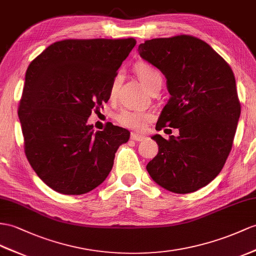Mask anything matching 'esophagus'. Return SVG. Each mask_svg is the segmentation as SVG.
Here are the masks:
<instances>
[{"mask_svg":"<svg viewBox=\"0 0 256 256\" xmlns=\"http://www.w3.org/2000/svg\"><path fill=\"white\" fill-rule=\"evenodd\" d=\"M130 139L134 141H136V142H141L146 139V136H141V134H132V136H130Z\"/></svg>","mask_w":256,"mask_h":256,"instance_id":"esophagus-1","label":"esophagus"}]
</instances>
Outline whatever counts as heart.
<instances>
[{
    "label": "heart",
    "mask_w": 256,
    "mask_h": 256,
    "mask_svg": "<svg viewBox=\"0 0 256 256\" xmlns=\"http://www.w3.org/2000/svg\"><path fill=\"white\" fill-rule=\"evenodd\" d=\"M136 74L148 90L151 88L158 80L162 79L160 72L155 70L153 66L148 64H141L139 66H136ZM115 91L116 84H113L110 88V96H114ZM116 120L124 127H127L134 130H142L146 126L148 122L153 120V114L151 112L146 110L124 108L118 113Z\"/></svg>",
    "instance_id": "b5f03b06"
}]
</instances>
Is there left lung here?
Here are the masks:
<instances>
[{"label": "left lung", "mask_w": 256, "mask_h": 256, "mask_svg": "<svg viewBox=\"0 0 256 256\" xmlns=\"http://www.w3.org/2000/svg\"><path fill=\"white\" fill-rule=\"evenodd\" d=\"M138 52L164 74L170 94L155 128L179 130L168 140L152 136L158 153L146 170L168 191L194 192L216 178L232 151L241 113L234 74L206 42L192 36L146 40Z\"/></svg>", "instance_id": "obj_1"}]
</instances>
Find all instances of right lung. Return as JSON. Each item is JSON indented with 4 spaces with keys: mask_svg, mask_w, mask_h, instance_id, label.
Masks as SVG:
<instances>
[{
    "mask_svg": "<svg viewBox=\"0 0 256 256\" xmlns=\"http://www.w3.org/2000/svg\"><path fill=\"white\" fill-rule=\"evenodd\" d=\"M136 46L128 39H68L48 46L26 72L18 108L24 153L36 175L62 194L96 189L113 168L127 129L94 132L92 110L110 96L117 70Z\"/></svg>",
    "mask_w": 256,
    "mask_h": 256,
    "instance_id": "1",
    "label": "right lung"
}]
</instances>
